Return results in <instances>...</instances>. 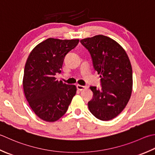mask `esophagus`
Here are the masks:
<instances>
[{
    "mask_svg": "<svg viewBox=\"0 0 155 155\" xmlns=\"http://www.w3.org/2000/svg\"><path fill=\"white\" fill-rule=\"evenodd\" d=\"M77 89H78L79 91H83L88 88L87 86H82V85H80V84H77Z\"/></svg>",
    "mask_w": 155,
    "mask_h": 155,
    "instance_id": "esophagus-1",
    "label": "esophagus"
}]
</instances>
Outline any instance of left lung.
<instances>
[{"label": "left lung", "instance_id": "obj_1", "mask_svg": "<svg viewBox=\"0 0 155 155\" xmlns=\"http://www.w3.org/2000/svg\"><path fill=\"white\" fill-rule=\"evenodd\" d=\"M89 51L93 68L100 74L101 87L91 86L93 93L88 107L103 121L114 119L126 106L132 94V68L126 51L114 39L103 35L80 41Z\"/></svg>", "mask_w": 155, "mask_h": 155}]
</instances>
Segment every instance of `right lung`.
I'll return each mask as SVG.
<instances>
[{
    "label": "right lung",
    "mask_w": 155,
    "mask_h": 155,
    "mask_svg": "<svg viewBox=\"0 0 155 155\" xmlns=\"http://www.w3.org/2000/svg\"><path fill=\"white\" fill-rule=\"evenodd\" d=\"M78 41L48 38L36 45L27 60L24 93L32 110L45 122H53L62 117L75 95L76 86L58 81L55 75L61 72L66 55Z\"/></svg>",
    "instance_id": "right-lung-1"
}]
</instances>
